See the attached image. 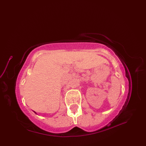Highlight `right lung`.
<instances>
[{
  "label": "right lung",
  "mask_w": 146,
  "mask_h": 146,
  "mask_svg": "<svg viewBox=\"0 0 146 146\" xmlns=\"http://www.w3.org/2000/svg\"><path fill=\"white\" fill-rule=\"evenodd\" d=\"M34 112H35V113H36V112H35V111H34Z\"/></svg>",
  "instance_id": "right-lung-1"
}]
</instances>
